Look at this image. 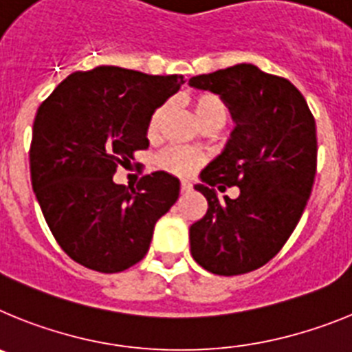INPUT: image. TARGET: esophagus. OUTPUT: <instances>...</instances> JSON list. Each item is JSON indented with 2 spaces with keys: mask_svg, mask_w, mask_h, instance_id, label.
I'll list each match as a JSON object with an SVG mask.
<instances>
[{
  "mask_svg": "<svg viewBox=\"0 0 352 352\" xmlns=\"http://www.w3.org/2000/svg\"><path fill=\"white\" fill-rule=\"evenodd\" d=\"M190 190H192V183L185 182V179H183V182H182V192H183V194H185V192H190Z\"/></svg>",
  "mask_w": 352,
  "mask_h": 352,
  "instance_id": "34e87169",
  "label": "esophagus"
}]
</instances>
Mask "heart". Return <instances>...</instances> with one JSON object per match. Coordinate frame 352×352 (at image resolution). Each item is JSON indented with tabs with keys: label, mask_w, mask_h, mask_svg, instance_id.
I'll use <instances>...</instances> for the list:
<instances>
[{
	"label": "heart",
	"mask_w": 352,
	"mask_h": 352,
	"mask_svg": "<svg viewBox=\"0 0 352 352\" xmlns=\"http://www.w3.org/2000/svg\"><path fill=\"white\" fill-rule=\"evenodd\" d=\"M192 109H194L195 118L201 125L213 120L226 121L227 118L226 104L219 95H213V93H199L197 96H194ZM166 105L155 109L148 123L149 138H157L162 123L166 120ZM201 162H203L201 155L186 148H169L157 157V166L166 173L174 174V176H190Z\"/></svg>",
	"instance_id": "1"
}]
</instances>
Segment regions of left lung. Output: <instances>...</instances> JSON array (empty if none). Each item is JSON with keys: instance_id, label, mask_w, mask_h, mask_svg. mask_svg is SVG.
<instances>
[{"instance_id": "1", "label": "left lung", "mask_w": 352, "mask_h": 352, "mask_svg": "<svg viewBox=\"0 0 352 352\" xmlns=\"http://www.w3.org/2000/svg\"><path fill=\"white\" fill-rule=\"evenodd\" d=\"M192 88L220 95L236 126L195 190L208 211L190 226V252L214 275L254 272L280 252L310 197L317 167L316 120L300 89L250 63L195 76ZM240 186L220 201L213 186Z\"/></svg>"}]
</instances>
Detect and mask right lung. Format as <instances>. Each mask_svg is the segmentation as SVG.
Returning <instances> with one entry per match:
<instances>
[{
	"mask_svg": "<svg viewBox=\"0 0 352 352\" xmlns=\"http://www.w3.org/2000/svg\"><path fill=\"white\" fill-rule=\"evenodd\" d=\"M183 82L96 67L74 72L40 104L31 185L52 236L76 263L118 273L146 256L155 223L178 201V178L157 170L125 186L113 176L148 148L149 118Z\"/></svg>",
	"mask_w": 352,
	"mask_h": 352,
	"instance_id": "add662e5",
	"label": "right lung"
}]
</instances>
